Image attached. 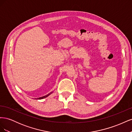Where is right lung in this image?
Wrapping results in <instances>:
<instances>
[{
  "label": "right lung",
  "instance_id": "add662e5",
  "mask_svg": "<svg viewBox=\"0 0 132 132\" xmlns=\"http://www.w3.org/2000/svg\"><path fill=\"white\" fill-rule=\"evenodd\" d=\"M52 93H52H50V94H48L47 95H46V96H43V97H39V98H37L36 99L41 100V99H43V98H46V97H47V96H49L50 95H51Z\"/></svg>",
  "mask_w": 132,
  "mask_h": 132
}]
</instances>
